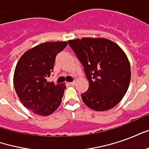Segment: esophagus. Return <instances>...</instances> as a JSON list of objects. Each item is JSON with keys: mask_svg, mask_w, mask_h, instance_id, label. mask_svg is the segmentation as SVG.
<instances>
[{"mask_svg": "<svg viewBox=\"0 0 149 149\" xmlns=\"http://www.w3.org/2000/svg\"><path fill=\"white\" fill-rule=\"evenodd\" d=\"M68 84H69V85H75L76 81H72V82H70V83H68Z\"/></svg>", "mask_w": 149, "mask_h": 149, "instance_id": "34e87169", "label": "esophagus"}]
</instances>
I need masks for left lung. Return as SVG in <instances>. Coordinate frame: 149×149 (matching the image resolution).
Wrapping results in <instances>:
<instances>
[{
    "mask_svg": "<svg viewBox=\"0 0 149 149\" xmlns=\"http://www.w3.org/2000/svg\"><path fill=\"white\" fill-rule=\"evenodd\" d=\"M84 66L88 89L82 100L95 111L115 107L126 93L131 79L130 64L124 51L116 43L104 38H82L68 40Z\"/></svg>",
    "mask_w": 149,
    "mask_h": 149,
    "instance_id": "left-lung-1",
    "label": "left lung"
}]
</instances>
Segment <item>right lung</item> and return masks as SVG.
<instances>
[{
  "instance_id": "right-lung-1",
  "label": "right lung",
  "mask_w": 149,
  "mask_h": 149,
  "mask_svg": "<svg viewBox=\"0 0 149 149\" xmlns=\"http://www.w3.org/2000/svg\"><path fill=\"white\" fill-rule=\"evenodd\" d=\"M67 45L65 41L42 43L24 52L17 64L16 93L23 105L37 115H51L61 104L66 87L47 79L53 72L56 56Z\"/></svg>"
}]
</instances>
